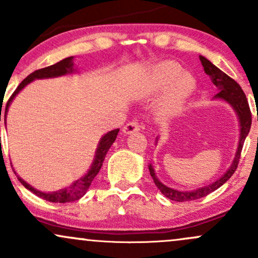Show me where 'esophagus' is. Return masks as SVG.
Instances as JSON below:
<instances>
[{
    "label": "esophagus",
    "mask_w": 258,
    "mask_h": 258,
    "mask_svg": "<svg viewBox=\"0 0 258 258\" xmlns=\"http://www.w3.org/2000/svg\"><path fill=\"white\" fill-rule=\"evenodd\" d=\"M122 131H123V133H126V135H131V133L141 131V125H139L138 121L132 120V121H130L128 123H126Z\"/></svg>",
    "instance_id": "esophagus-1"
}]
</instances>
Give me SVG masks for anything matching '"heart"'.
Instances as JSON below:
<instances>
[{"label": "heart", "mask_w": 258, "mask_h": 258, "mask_svg": "<svg viewBox=\"0 0 258 258\" xmlns=\"http://www.w3.org/2000/svg\"><path fill=\"white\" fill-rule=\"evenodd\" d=\"M195 79L190 74L183 73L182 67L173 60H165L154 67L148 78V90L150 92L168 88L165 108L174 111L195 90Z\"/></svg>", "instance_id": "obj_1"}]
</instances>
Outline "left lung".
I'll list each match as a JSON object with an SVG mask.
<instances>
[{
  "instance_id": "8db88e82",
  "label": "left lung",
  "mask_w": 258,
  "mask_h": 258,
  "mask_svg": "<svg viewBox=\"0 0 258 258\" xmlns=\"http://www.w3.org/2000/svg\"><path fill=\"white\" fill-rule=\"evenodd\" d=\"M200 61L201 64H203L205 73L210 76V78H211L214 85L218 88V91H220L217 94H216L215 98L227 100V102L229 103L234 109H235L236 114H238L239 116V120H240V141H239L238 152L235 154V158H234L232 166L228 168V171L224 173V176H222L220 179H217L216 182L211 183V184L203 186V188L197 189V190H193V191H179V190H176V189L168 188V186L164 185L158 178H156L155 172H154L153 170V166L152 165H149L150 176L153 177L154 183H155V185L160 189V191H161V193L166 198H168L170 200L178 201V203L201 199V198L206 197V195H209L210 193H212V191H215L216 189L220 188L221 185H223L224 183H226L227 180L233 176L234 172L236 171V167H238L239 165L242 146H244L245 138H246L248 132H250L251 122H252L250 106H248L246 96H245L244 91L241 90L240 85H239L235 80L230 78V76H228L226 73H223L222 70L218 69L217 67H215L211 61L207 60V59L205 57H203V55H200Z\"/></svg>"
}]
</instances>
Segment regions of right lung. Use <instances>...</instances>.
Segmentation results:
<instances>
[{
    "label": "right lung",
    "mask_w": 258,
    "mask_h": 258,
    "mask_svg": "<svg viewBox=\"0 0 258 258\" xmlns=\"http://www.w3.org/2000/svg\"><path fill=\"white\" fill-rule=\"evenodd\" d=\"M73 57L65 58L63 60L58 61V63L49 65V67L42 68V69L35 70L34 73H31L30 75L26 76V78L20 82V85L18 86L17 90L13 92V94L11 96V98L8 99L7 104H6V110H5V123H6V115H7L8 111V106L12 103L14 97L19 93V91H22L23 88L25 87L29 82L34 81L35 79H48V78H57V76H61L65 75L68 73H73ZM2 111V110H1ZM0 121H1V112H0ZM120 128L114 130V131H110L106 133L105 136H103L102 139L99 142V146L97 148L96 152V158H94L93 165H92L91 170L88 171L87 174H85L82 178H80L79 180H76L74 184H72L69 188H64L59 191H54V193H42V191H38L35 188H32L30 184L23 180L20 177H18V179L20 180L23 185L25 186L26 189L32 191L34 194H36L37 197L42 198V199L51 201V203H73V201H76L79 199H81L82 197L86 194L87 189L90 188L92 180L94 179V177L97 176L99 172L100 167H102L103 161H104L105 154L108 153L109 148L111 147V144L114 143L115 139H116L117 133H119Z\"/></svg>",
    "instance_id": "right-lung-1"
}]
</instances>
